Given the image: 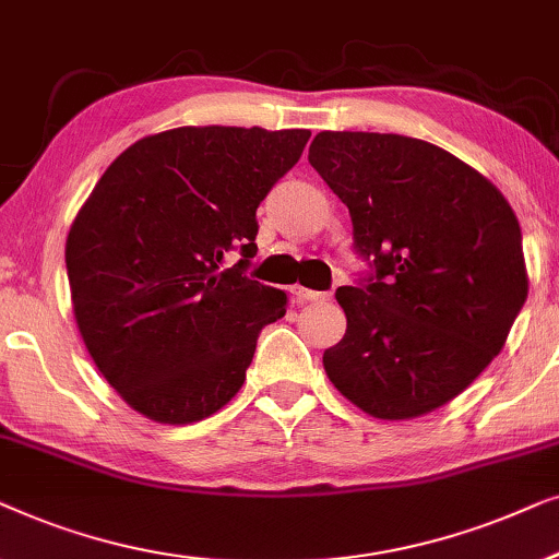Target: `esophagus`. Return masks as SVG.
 Returning a JSON list of instances; mask_svg holds the SVG:
<instances>
[{
  "instance_id": "34e87169",
  "label": "esophagus",
  "mask_w": 559,
  "mask_h": 559,
  "mask_svg": "<svg viewBox=\"0 0 559 559\" xmlns=\"http://www.w3.org/2000/svg\"><path fill=\"white\" fill-rule=\"evenodd\" d=\"M290 294H294L296 304H311V301H329L326 290H311L304 286H290Z\"/></svg>"
}]
</instances>
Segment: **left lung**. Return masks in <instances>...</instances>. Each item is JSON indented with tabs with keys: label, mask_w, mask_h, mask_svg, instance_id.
<instances>
[{
	"label": "left lung",
	"mask_w": 559,
	"mask_h": 559,
	"mask_svg": "<svg viewBox=\"0 0 559 559\" xmlns=\"http://www.w3.org/2000/svg\"><path fill=\"white\" fill-rule=\"evenodd\" d=\"M309 164L349 207L367 273L336 288L347 334L324 352L334 388L382 420L468 388L526 301L522 230L489 179L428 141L321 131Z\"/></svg>",
	"instance_id": "obj_1"
}]
</instances>
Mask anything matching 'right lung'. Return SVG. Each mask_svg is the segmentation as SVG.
Returning a JSON list of instances; mask_svg holds the SVG:
<instances>
[{
  "mask_svg": "<svg viewBox=\"0 0 559 559\" xmlns=\"http://www.w3.org/2000/svg\"><path fill=\"white\" fill-rule=\"evenodd\" d=\"M309 136L182 126L139 139L93 187L66 242L70 296L93 361L136 413L182 426L242 388L288 301L246 276L255 212Z\"/></svg>",
  "mask_w": 559,
  "mask_h": 559,
  "instance_id": "add662e5",
  "label": "right lung"
}]
</instances>
